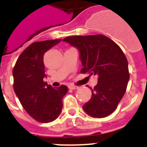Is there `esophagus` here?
I'll return each mask as SVG.
<instances>
[{
  "instance_id": "1",
  "label": "esophagus",
  "mask_w": 147,
  "mask_h": 147,
  "mask_svg": "<svg viewBox=\"0 0 147 147\" xmlns=\"http://www.w3.org/2000/svg\"><path fill=\"white\" fill-rule=\"evenodd\" d=\"M68 88L71 90H76L79 88V87L78 86H75V85H70L69 86H68Z\"/></svg>"
}]
</instances>
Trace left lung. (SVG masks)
<instances>
[{
  "label": "left lung",
  "instance_id": "left-lung-1",
  "mask_svg": "<svg viewBox=\"0 0 147 147\" xmlns=\"http://www.w3.org/2000/svg\"><path fill=\"white\" fill-rule=\"evenodd\" d=\"M64 42L80 51L82 74L97 75L98 83L83 109L94 118H105L113 113L124 96L129 80L128 62L121 48L102 34L72 36Z\"/></svg>",
  "mask_w": 147,
  "mask_h": 147
}]
</instances>
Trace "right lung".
<instances>
[{
	"label": "right lung",
	"mask_w": 147,
	"mask_h": 147,
	"mask_svg": "<svg viewBox=\"0 0 147 147\" xmlns=\"http://www.w3.org/2000/svg\"><path fill=\"white\" fill-rule=\"evenodd\" d=\"M61 41L33 42L19 56L12 71L13 88L20 104L28 115L41 123L57 119L62 109V98L67 92L65 85L54 88L44 82V54Z\"/></svg>",
	"instance_id": "obj_1"
}]
</instances>
